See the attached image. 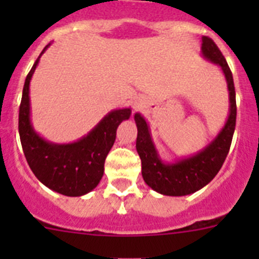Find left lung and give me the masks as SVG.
<instances>
[{"label": "left lung", "instance_id": "8db88e82", "mask_svg": "<svg viewBox=\"0 0 259 259\" xmlns=\"http://www.w3.org/2000/svg\"><path fill=\"white\" fill-rule=\"evenodd\" d=\"M202 56L222 67L230 93V115L218 136L205 148L189 158L175 163H163L158 155L149 132V125L141 114H135L137 125L136 150L141 159V174L150 188L164 196H187L209 184L219 172L230 152L236 125V92L227 61L219 48L207 36L202 37Z\"/></svg>", "mask_w": 259, "mask_h": 259}]
</instances>
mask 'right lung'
I'll return each instance as SVG.
<instances>
[{
    "instance_id": "1",
    "label": "right lung",
    "mask_w": 259,
    "mask_h": 259,
    "mask_svg": "<svg viewBox=\"0 0 259 259\" xmlns=\"http://www.w3.org/2000/svg\"><path fill=\"white\" fill-rule=\"evenodd\" d=\"M41 54L32 66L23 87L19 106V136L23 152L32 172L48 188L70 197L83 196L95 189L101 180L105 159L115 141L116 128L131 116V109L110 111L87 136L75 143L47 141L36 134L29 118V81Z\"/></svg>"
}]
</instances>
